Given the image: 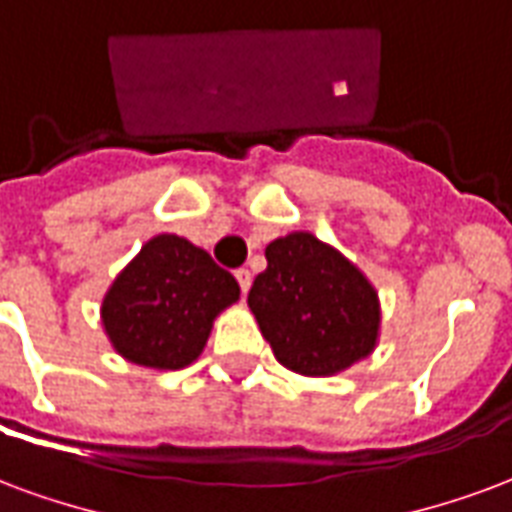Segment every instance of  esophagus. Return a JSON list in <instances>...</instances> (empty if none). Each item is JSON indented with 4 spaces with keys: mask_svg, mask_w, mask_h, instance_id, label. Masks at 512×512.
Returning a JSON list of instances; mask_svg holds the SVG:
<instances>
[{
    "mask_svg": "<svg viewBox=\"0 0 512 512\" xmlns=\"http://www.w3.org/2000/svg\"><path fill=\"white\" fill-rule=\"evenodd\" d=\"M236 279L238 285H241V293H249V287H252V271L249 268H238Z\"/></svg>",
    "mask_w": 512,
    "mask_h": 512,
    "instance_id": "1",
    "label": "esophagus"
}]
</instances>
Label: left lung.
<instances>
[{
    "mask_svg": "<svg viewBox=\"0 0 512 512\" xmlns=\"http://www.w3.org/2000/svg\"><path fill=\"white\" fill-rule=\"evenodd\" d=\"M246 304L276 361L304 377H333L372 355L380 339V298L363 271L312 233L266 246Z\"/></svg>",
    "mask_w": 512,
    "mask_h": 512,
    "instance_id": "8db88e82",
    "label": "left lung"
}]
</instances>
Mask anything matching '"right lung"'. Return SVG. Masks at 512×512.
Here are the masks:
<instances>
[{"label":"right lung","mask_w":512,"mask_h":512,"mask_svg":"<svg viewBox=\"0 0 512 512\" xmlns=\"http://www.w3.org/2000/svg\"><path fill=\"white\" fill-rule=\"evenodd\" d=\"M238 282L206 249L160 233L140 246L102 298L105 336L130 363L176 372L198 361L214 320L238 301Z\"/></svg>","instance_id":"right-lung-1"}]
</instances>
